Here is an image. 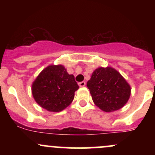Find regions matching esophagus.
I'll list each match as a JSON object with an SVG mask.
<instances>
[{
	"instance_id": "34e87169",
	"label": "esophagus",
	"mask_w": 155,
	"mask_h": 155,
	"mask_svg": "<svg viewBox=\"0 0 155 155\" xmlns=\"http://www.w3.org/2000/svg\"><path fill=\"white\" fill-rule=\"evenodd\" d=\"M85 85H86V82H85V81H81V82L79 83V86L80 87H83Z\"/></svg>"
}]
</instances>
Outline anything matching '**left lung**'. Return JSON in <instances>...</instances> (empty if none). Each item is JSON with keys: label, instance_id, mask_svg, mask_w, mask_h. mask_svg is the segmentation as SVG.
<instances>
[{"label": "left lung", "instance_id": "1", "mask_svg": "<svg viewBox=\"0 0 155 155\" xmlns=\"http://www.w3.org/2000/svg\"><path fill=\"white\" fill-rule=\"evenodd\" d=\"M87 86L94 104L106 112L120 109L127 104L130 96L129 84L120 73L111 67L95 69Z\"/></svg>", "mask_w": 155, "mask_h": 155}]
</instances>
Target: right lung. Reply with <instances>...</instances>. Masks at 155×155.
<instances>
[{
  "mask_svg": "<svg viewBox=\"0 0 155 155\" xmlns=\"http://www.w3.org/2000/svg\"><path fill=\"white\" fill-rule=\"evenodd\" d=\"M79 85L74 76L68 74L62 65H51L39 74L32 84L35 102L47 111L59 112L68 107L74 98Z\"/></svg>",
  "mask_w": 155,
  "mask_h": 155,
  "instance_id": "right-lung-1",
  "label": "right lung"
}]
</instances>
